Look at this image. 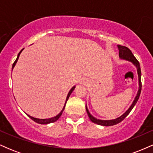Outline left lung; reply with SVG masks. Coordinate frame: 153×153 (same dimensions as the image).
<instances>
[{"label": "left lung", "instance_id": "8db88e82", "mask_svg": "<svg viewBox=\"0 0 153 153\" xmlns=\"http://www.w3.org/2000/svg\"><path fill=\"white\" fill-rule=\"evenodd\" d=\"M118 49H119V54L120 58L127 59V60L130 61L135 66L137 67V73H138V76H139V91L137 92V94L136 97H135L134 101H133L132 104L131 105V106L129 107V109H128L124 114L119 117V118L115 119H112V120H100V119H96L95 117H93L92 115L89 113L88 110L87 106H85V108H86V111L88 113V115L89 118H90L91 121L92 122L95 123V124H99V125H102V126H113L115 125V124H119V122H121L122 121L124 120L125 119V117H127V116L130 113V111L134 108V105L136 104L139 98H140V93H141V90H142V82H141V70H140V63H139L138 60L135 58V57L134 56V54H132V52H131V50H129V48L125 46H121V45H118Z\"/></svg>", "mask_w": 153, "mask_h": 153}]
</instances>
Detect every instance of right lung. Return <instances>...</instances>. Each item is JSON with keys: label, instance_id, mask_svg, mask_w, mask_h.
I'll use <instances>...</instances> for the list:
<instances>
[{"label": "right lung", "instance_id": "add662e5", "mask_svg": "<svg viewBox=\"0 0 153 153\" xmlns=\"http://www.w3.org/2000/svg\"><path fill=\"white\" fill-rule=\"evenodd\" d=\"M24 50V49H22V50L20 51V52H19V53L18 54V56H17V58H16V60H15V62H13V66H12V70H13V68H14V66H15L17 60H18V59H19V55H20L21 52H22V50ZM74 89H75V86L72 88L71 89V91H69V93H68V96H67V99H66L65 103V106H64V107H63L62 110L61 111L60 113H59V114H57V116H56V117H52V118H50V119H36V118H34V117H31V116H29V115H28V114H27V115H28V117H30V118H31V119H32L33 121H34L35 122L38 123V124H50V123H52V122H56V121H57V119H58L59 118V117H60V116L62 115V114L63 111H64V109H65V104H66V103H67V101H68V99H69L70 96H71V93L73 92V90H74Z\"/></svg>", "mask_w": 153, "mask_h": 153}]
</instances>
